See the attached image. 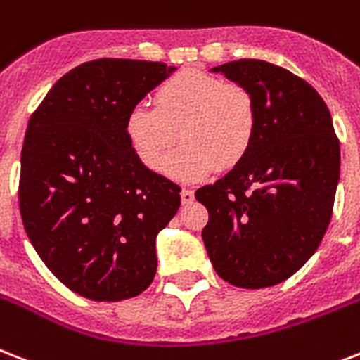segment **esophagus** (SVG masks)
Here are the masks:
<instances>
[{
	"mask_svg": "<svg viewBox=\"0 0 360 360\" xmlns=\"http://www.w3.org/2000/svg\"><path fill=\"white\" fill-rule=\"evenodd\" d=\"M192 200H194V191L192 188H183L181 191V202L183 204H191Z\"/></svg>",
	"mask_w": 360,
	"mask_h": 360,
	"instance_id": "obj_1",
	"label": "esophagus"
}]
</instances>
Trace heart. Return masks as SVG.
Wrapping results in <instances>:
<instances>
[{"label": "heart", "instance_id": "obj_1", "mask_svg": "<svg viewBox=\"0 0 360 360\" xmlns=\"http://www.w3.org/2000/svg\"><path fill=\"white\" fill-rule=\"evenodd\" d=\"M185 145L166 162L181 181L204 179L217 166L232 168L247 155L257 134L253 94L234 82L204 73L181 71L155 92V107L134 105L126 113V141L137 160L158 169L177 141Z\"/></svg>", "mask_w": 360, "mask_h": 360}]
</instances>
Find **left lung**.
Masks as SVG:
<instances>
[{
	"instance_id": "1",
	"label": "left lung",
	"mask_w": 360,
	"mask_h": 360,
	"mask_svg": "<svg viewBox=\"0 0 360 360\" xmlns=\"http://www.w3.org/2000/svg\"><path fill=\"white\" fill-rule=\"evenodd\" d=\"M245 86L257 105L253 145L223 179L196 191L215 271L241 289L289 279L317 251L333 217L340 141L308 82L262 60L211 68Z\"/></svg>"
}]
</instances>
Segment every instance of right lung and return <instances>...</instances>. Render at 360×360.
I'll return each mask as SVG.
<instances>
[{
    "label": "right lung",
    "mask_w": 360,
    "mask_h": 360,
    "mask_svg": "<svg viewBox=\"0 0 360 360\" xmlns=\"http://www.w3.org/2000/svg\"><path fill=\"white\" fill-rule=\"evenodd\" d=\"M175 71L145 60L77 65L27 122L18 204L49 270L77 295L119 302L156 274V236L181 205V188L137 160L124 119Z\"/></svg>",
    "instance_id": "right-lung-1"
}]
</instances>
